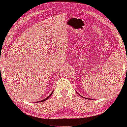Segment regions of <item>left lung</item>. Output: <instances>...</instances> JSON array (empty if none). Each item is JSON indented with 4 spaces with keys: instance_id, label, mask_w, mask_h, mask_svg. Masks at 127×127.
I'll return each mask as SVG.
<instances>
[{
    "instance_id": "obj_1",
    "label": "left lung",
    "mask_w": 127,
    "mask_h": 127,
    "mask_svg": "<svg viewBox=\"0 0 127 127\" xmlns=\"http://www.w3.org/2000/svg\"><path fill=\"white\" fill-rule=\"evenodd\" d=\"M80 96H81V97H83V98H84V97H83V96H81V95H80ZM86 99H87V98H86ZM87 99H89V98H87Z\"/></svg>"
}]
</instances>
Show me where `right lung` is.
Here are the masks:
<instances>
[{"label":"right lung","mask_w":127,"mask_h":127,"mask_svg":"<svg viewBox=\"0 0 127 127\" xmlns=\"http://www.w3.org/2000/svg\"><path fill=\"white\" fill-rule=\"evenodd\" d=\"M53 92H52V93H51V94H50V95H49V96H48V97H47V98H45V99H43V100H40V101H39V102H44V101H45V100H46L47 99H48V98H49L50 96H51V95L52 94H53Z\"/></svg>","instance_id":"1"}]
</instances>
